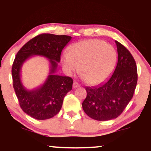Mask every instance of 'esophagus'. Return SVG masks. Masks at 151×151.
<instances>
[{
	"label": "esophagus",
	"instance_id": "1",
	"mask_svg": "<svg viewBox=\"0 0 151 151\" xmlns=\"http://www.w3.org/2000/svg\"><path fill=\"white\" fill-rule=\"evenodd\" d=\"M80 84H79L78 82H75V81H74V83H73V88H78V87H80Z\"/></svg>",
	"mask_w": 151,
	"mask_h": 151
}]
</instances>
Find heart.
<instances>
[{"instance_id":"heart-1","label":"heart","mask_w":151,"mask_h":151,"mask_svg":"<svg viewBox=\"0 0 151 151\" xmlns=\"http://www.w3.org/2000/svg\"><path fill=\"white\" fill-rule=\"evenodd\" d=\"M116 57V51L110 44L99 40H87L73 44L69 53L62 55L61 63L68 75H73L80 68L82 78L96 85L109 77Z\"/></svg>"}]
</instances>
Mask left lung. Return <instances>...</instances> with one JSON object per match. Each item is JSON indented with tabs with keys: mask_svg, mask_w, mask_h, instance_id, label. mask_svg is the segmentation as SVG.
Segmentation results:
<instances>
[{
	"mask_svg": "<svg viewBox=\"0 0 151 151\" xmlns=\"http://www.w3.org/2000/svg\"><path fill=\"white\" fill-rule=\"evenodd\" d=\"M118 62L113 74L98 86L86 87L82 103L85 114L98 121L117 118L132 98L137 82L135 61L127 49L116 41Z\"/></svg>",
	"mask_w": 151,
	"mask_h": 151,
	"instance_id": "8db88e82",
	"label": "left lung"
}]
</instances>
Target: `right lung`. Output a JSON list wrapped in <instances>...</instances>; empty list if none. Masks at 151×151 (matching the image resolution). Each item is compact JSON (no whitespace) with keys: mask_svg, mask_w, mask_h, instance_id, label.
I'll list each match as a JSON object with an SVG mask.
<instances>
[{"mask_svg":"<svg viewBox=\"0 0 151 151\" xmlns=\"http://www.w3.org/2000/svg\"><path fill=\"white\" fill-rule=\"evenodd\" d=\"M71 38L67 35H39L27 42L16 55L12 70L13 86L20 107L32 118L45 120L56 115L61 110L65 96L72 89L71 77L55 74L61 51ZM35 55L49 59L50 71L42 86L28 90L21 80V67L27 60Z\"/></svg>","mask_w":151,"mask_h":151,"instance_id":"right-lung-1","label":"right lung"}]
</instances>
